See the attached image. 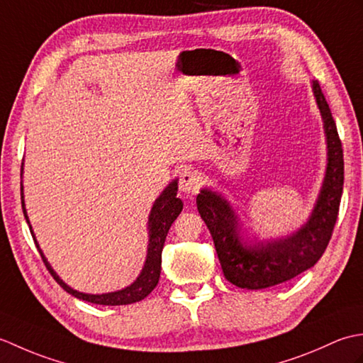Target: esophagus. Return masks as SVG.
<instances>
[{
	"label": "esophagus",
	"instance_id": "1",
	"mask_svg": "<svg viewBox=\"0 0 363 363\" xmlns=\"http://www.w3.org/2000/svg\"><path fill=\"white\" fill-rule=\"evenodd\" d=\"M201 187V177L196 172L191 169H184L179 177V190L184 194H198Z\"/></svg>",
	"mask_w": 363,
	"mask_h": 363
}]
</instances>
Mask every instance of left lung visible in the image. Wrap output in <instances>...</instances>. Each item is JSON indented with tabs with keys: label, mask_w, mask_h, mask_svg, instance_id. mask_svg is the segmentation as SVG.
Returning a JSON list of instances; mask_svg holds the SVG:
<instances>
[{
	"label": "left lung",
	"mask_w": 363,
	"mask_h": 363,
	"mask_svg": "<svg viewBox=\"0 0 363 363\" xmlns=\"http://www.w3.org/2000/svg\"><path fill=\"white\" fill-rule=\"evenodd\" d=\"M312 91L325 128L328 164L318 198L303 226L285 237L257 240L245 234L233 204L218 191L204 187L196 196L223 273L240 289L262 290L293 279L317 264L333 235L343 194V150L318 81H312Z\"/></svg>",
	"instance_id": "obj_1"
}]
</instances>
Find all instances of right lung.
Here are the masks:
<instances>
[{
	"label": "right lung",
	"instance_id": "1",
	"mask_svg": "<svg viewBox=\"0 0 363 363\" xmlns=\"http://www.w3.org/2000/svg\"><path fill=\"white\" fill-rule=\"evenodd\" d=\"M21 176H23V164H21ZM182 201L181 198H177V179H173L168 186L164 189V191L159 195V198L154 201L150 217H148V248H146V259L140 274L137 276V279L128 285V287L117 290V291H109V293H101V295H91V293H82L72 289L70 285L65 284L60 279L59 274L54 272L52 267L50 265L48 259L45 257L43 251L40 250V245H38L37 238L34 235L33 226L29 223V217L25 207V194H23V182H21V207L23 213H25L26 223L29 225L30 234L35 242V246L38 252L45 262L48 272L52 274L56 282L62 287L65 291L70 293L74 298L87 301L91 304H99V306H126L137 303V301H142L156 287L160 277V267H162V248H164L165 238L169 228H172L173 221L177 218V215L182 211Z\"/></svg>",
	"mask_w": 363,
	"mask_h": 363
}]
</instances>
